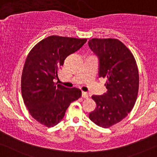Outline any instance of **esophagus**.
<instances>
[{
	"mask_svg": "<svg viewBox=\"0 0 157 157\" xmlns=\"http://www.w3.org/2000/svg\"><path fill=\"white\" fill-rule=\"evenodd\" d=\"M82 97L83 98H85V99H87V98H88V93L87 92H82Z\"/></svg>",
	"mask_w": 157,
	"mask_h": 157,
	"instance_id": "obj_1",
	"label": "esophagus"
}]
</instances>
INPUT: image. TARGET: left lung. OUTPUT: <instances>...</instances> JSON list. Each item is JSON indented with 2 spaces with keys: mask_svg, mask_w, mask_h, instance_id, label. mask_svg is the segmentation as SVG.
Returning a JSON list of instances; mask_svg holds the SVG:
<instances>
[{
  "mask_svg": "<svg viewBox=\"0 0 157 157\" xmlns=\"http://www.w3.org/2000/svg\"><path fill=\"white\" fill-rule=\"evenodd\" d=\"M99 57V77L107 79V93L92 95L96 109L89 117L95 124L109 128L128 115L139 91V71L135 58L127 46L114 38H92L88 42Z\"/></svg>",
  "mask_w": 157,
  "mask_h": 157,
  "instance_id": "8db88e82",
  "label": "left lung"
}]
</instances>
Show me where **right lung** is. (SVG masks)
Returning <instances> with one entry per match:
<instances>
[{
	"label": "right lung",
	"instance_id": "1",
	"mask_svg": "<svg viewBox=\"0 0 157 157\" xmlns=\"http://www.w3.org/2000/svg\"><path fill=\"white\" fill-rule=\"evenodd\" d=\"M87 39L51 35L37 43L28 53L21 77V92L30 115L52 127L65 116L70 103L82 95L78 88L54 82L69 55L82 47Z\"/></svg>",
	"mask_w": 157,
	"mask_h": 157
}]
</instances>
